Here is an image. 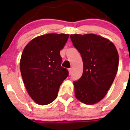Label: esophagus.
<instances>
[{
    "mask_svg": "<svg viewBox=\"0 0 130 130\" xmlns=\"http://www.w3.org/2000/svg\"><path fill=\"white\" fill-rule=\"evenodd\" d=\"M71 71H72V69H71V68H69V69H68V72H69L70 74L71 73Z\"/></svg>",
    "mask_w": 130,
    "mask_h": 130,
    "instance_id": "1",
    "label": "esophagus"
}]
</instances>
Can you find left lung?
Segmentation results:
<instances>
[{
    "label": "left lung",
    "mask_w": 130,
    "mask_h": 130,
    "mask_svg": "<svg viewBox=\"0 0 130 130\" xmlns=\"http://www.w3.org/2000/svg\"><path fill=\"white\" fill-rule=\"evenodd\" d=\"M70 38L83 62V75L73 83L75 97L89 105L97 103L106 95L117 74V49L109 40L96 34H73Z\"/></svg>",
    "instance_id": "1"
}]
</instances>
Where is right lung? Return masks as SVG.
Masks as SVG:
<instances>
[{
	"label": "right lung",
	"instance_id": "1",
	"mask_svg": "<svg viewBox=\"0 0 130 130\" xmlns=\"http://www.w3.org/2000/svg\"><path fill=\"white\" fill-rule=\"evenodd\" d=\"M69 35L47 34L29 42L22 52L20 70L29 96L36 103L46 105L54 101L61 84L68 76L61 67L60 51Z\"/></svg>",
	"mask_w": 130,
	"mask_h": 130
}]
</instances>
